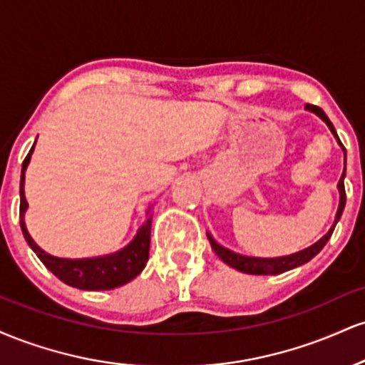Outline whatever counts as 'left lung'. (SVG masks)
<instances>
[{
	"mask_svg": "<svg viewBox=\"0 0 365 365\" xmlns=\"http://www.w3.org/2000/svg\"><path fill=\"white\" fill-rule=\"evenodd\" d=\"M305 108H307L309 111L316 113L317 116H321V118L326 121V125H328L331 132H333L334 135H336L333 123H331L328 116H326V113L322 111L319 106H314V104H307V106H305ZM336 139H338V135H336ZM338 142H340V139H338ZM340 145L343 148L341 142H340ZM343 178H345V173L341 175L340 182H338V188H340V206H338V212H336V220H334V225L331 226L329 232L326 233V235L322 237L319 242H316V244L309 247V249L300 250V252L292 254V255H284V257H276V259L245 257V255L235 254V252H232V250H228V249H225V247H221L220 244H216L215 238H212L207 233V238H209V242H211L212 250H215L217 257H220L225 264H228V266L235 267V269L242 271V273H247V274H279V273H284V271H288V269H293V267L302 266V264L311 261L312 257H316V255L322 250V247L326 245V242H328L329 238H331V235H333L334 226H336L338 220H340L343 209H345V202H346L345 185H343Z\"/></svg>",
	"mask_w": 365,
	"mask_h": 365,
	"instance_id": "left-lung-1",
	"label": "left lung"
}]
</instances>
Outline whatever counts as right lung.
Wrapping results in <instances>:
<instances>
[{
	"instance_id": "obj_1",
	"label": "right lung",
	"mask_w": 365,
	"mask_h": 365,
	"mask_svg": "<svg viewBox=\"0 0 365 365\" xmlns=\"http://www.w3.org/2000/svg\"><path fill=\"white\" fill-rule=\"evenodd\" d=\"M32 150H34V145L29 150L27 158L22 163V177H20V226H22L25 240L37 254V257L41 259V262L56 278H60L63 283L70 284L73 288H81V290H111V288H118L121 284L132 282L144 269L145 262L149 259L150 221H153V216L148 217V221L142 225L135 238L125 249H121L120 252L92 259H60L46 254L32 240L24 223V212L27 209V200H25L24 194V180L25 168H27L29 161H31Z\"/></svg>"
}]
</instances>
